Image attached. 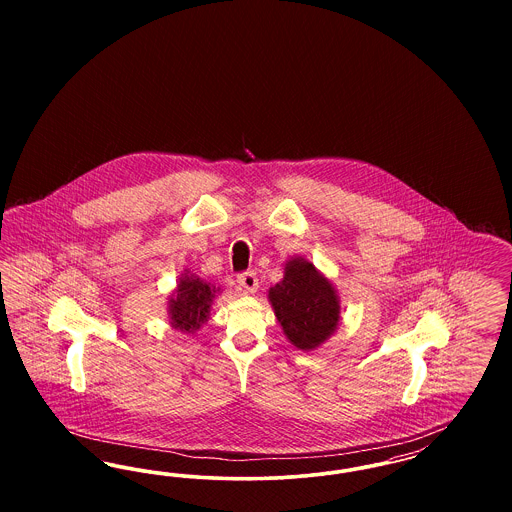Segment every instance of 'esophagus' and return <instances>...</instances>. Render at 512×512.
Returning <instances> with one entry per match:
<instances>
[{"mask_svg":"<svg viewBox=\"0 0 512 512\" xmlns=\"http://www.w3.org/2000/svg\"><path fill=\"white\" fill-rule=\"evenodd\" d=\"M238 284L244 288L245 293L257 292L259 288V278L255 270H245L242 274H238Z\"/></svg>","mask_w":512,"mask_h":512,"instance_id":"esophagus-1","label":"esophagus"}]
</instances>
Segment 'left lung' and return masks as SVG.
Returning a JSON list of instances; mask_svg holds the SVG:
<instances>
[{
  "instance_id": "8db88e82",
  "label": "left lung",
  "mask_w": 512,
  "mask_h": 512,
  "mask_svg": "<svg viewBox=\"0 0 512 512\" xmlns=\"http://www.w3.org/2000/svg\"><path fill=\"white\" fill-rule=\"evenodd\" d=\"M268 297L288 340L299 349H315L338 326L340 305L332 284L303 259L288 263L284 280Z\"/></svg>"
}]
</instances>
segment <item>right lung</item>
<instances>
[{
	"mask_svg": "<svg viewBox=\"0 0 512 512\" xmlns=\"http://www.w3.org/2000/svg\"><path fill=\"white\" fill-rule=\"evenodd\" d=\"M215 292V288L195 276H182L176 295L169 301L172 326L182 332L197 330L209 317Z\"/></svg>",
	"mask_w": 512,
	"mask_h": 512,
	"instance_id": "add662e5",
	"label": "right lung"
}]
</instances>
